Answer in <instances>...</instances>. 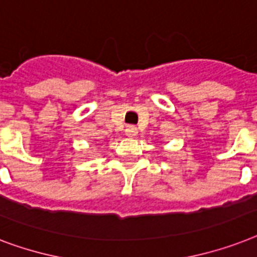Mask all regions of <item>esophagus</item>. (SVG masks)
Segmentation results:
<instances>
[{
    "label": "esophagus",
    "mask_w": 257,
    "mask_h": 257,
    "mask_svg": "<svg viewBox=\"0 0 257 257\" xmlns=\"http://www.w3.org/2000/svg\"><path fill=\"white\" fill-rule=\"evenodd\" d=\"M126 135L128 138H135L138 135V128L135 126H127L126 127Z\"/></svg>",
    "instance_id": "esophagus-1"
}]
</instances>
